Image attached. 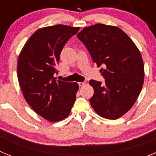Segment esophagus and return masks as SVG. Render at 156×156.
Wrapping results in <instances>:
<instances>
[{
	"label": "esophagus",
	"mask_w": 156,
	"mask_h": 156,
	"mask_svg": "<svg viewBox=\"0 0 156 156\" xmlns=\"http://www.w3.org/2000/svg\"><path fill=\"white\" fill-rule=\"evenodd\" d=\"M78 85H79V86H83V85H85V81H81V82H78Z\"/></svg>",
	"instance_id": "1"
}]
</instances>
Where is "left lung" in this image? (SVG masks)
I'll return each instance as SVG.
<instances>
[{"label": "left lung", "mask_w": 156, "mask_h": 156, "mask_svg": "<svg viewBox=\"0 0 156 156\" xmlns=\"http://www.w3.org/2000/svg\"><path fill=\"white\" fill-rule=\"evenodd\" d=\"M102 67L105 81L90 80L94 94L90 104L96 113L109 120L125 114L137 100L144 83V64L134 42L120 28L95 24L77 35Z\"/></svg>", "instance_id": "1"}]
</instances>
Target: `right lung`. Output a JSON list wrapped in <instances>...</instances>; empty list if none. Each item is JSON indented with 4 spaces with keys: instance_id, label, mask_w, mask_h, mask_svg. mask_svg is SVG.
Wrapping results in <instances>:
<instances>
[{
    "instance_id": "right-lung-1",
    "label": "right lung",
    "mask_w": 156,
    "mask_h": 156,
    "mask_svg": "<svg viewBox=\"0 0 156 156\" xmlns=\"http://www.w3.org/2000/svg\"><path fill=\"white\" fill-rule=\"evenodd\" d=\"M79 29L57 25L38 29L19 54L17 71L24 97L36 113L50 122L65 119L76 99L78 83L54 76L64 45Z\"/></svg>"
}]
</instances>
